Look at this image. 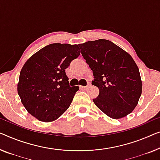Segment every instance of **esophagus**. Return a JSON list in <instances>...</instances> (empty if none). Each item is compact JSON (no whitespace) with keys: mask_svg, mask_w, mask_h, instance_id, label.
<instances>
[{"mask_svg":"<svg viewBox=\"0 0 160 160\" xmlns=\"http://www.w3.org/2000/svg\"><path fill=\"white\" fill-rule=\"evenodd\" d=\"M90 85V82H88V85H86V86H81V88H84V89H85V88H88Z\"/></svg>","mask_w":160,"mask_h":160,"instance_id":"1","label":"esophagus"}]
</instances>
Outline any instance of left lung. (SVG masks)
Here are the masks:
<instances>
[{
    "instance_id": "8db88e82",
    "label": "left lung",
    "mask_w": 160,
    "mask_h": 160,
    "mask_svg": "<svg viewBox=\"0 0 160 160\" xmlns=\"http://www.w3.org/2000/svg\"><path fill=\"white\" fill-rule=\"evenodd\" d=\"M79 47L92 71V85L99 89L98 96L92 99L96 106L113 119L132 113L142 95V83L130 54L106 39L88 41Z\"/></svg>"
}]
</instances>
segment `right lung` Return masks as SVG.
I'll use <instances>...</instances> for the list:
<instances>
[{
	"mask_svg": "<svg viewBox=\"0 0 160 160\" xmlns=\"http://www.w3.org/2000/svg\"><path fill=\"white\" fill-rule=\"evenodd\" d=\"M80 54L77 44L54 43L43 47L26 62L17 90L28 113L44 122L56 120L65 113L79 90L69 84L65 69Z\"/></svg>",
	"mask_w": 160,
	"mask_h": 160,
	"instance_id": "right-lung-1",
	"label": "right lung"
}]
</instances>
